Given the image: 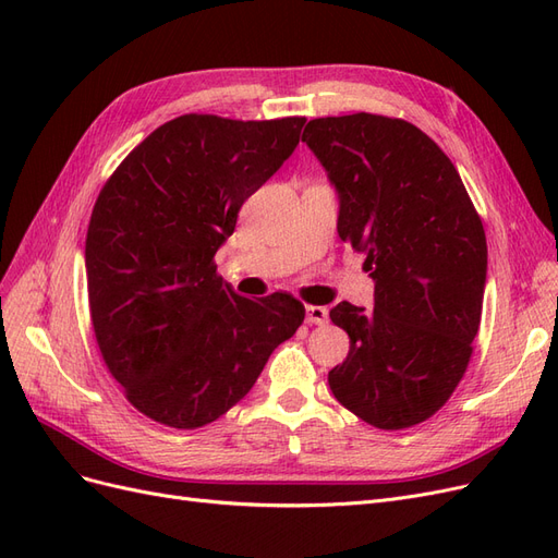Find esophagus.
Here are the masks:
<instances>
[{
    "mask_svg": "<svg viewBox=\"0 0 558 558\" xmlns=\"http://www.w3.org/2000/svg\"><path fill=\"white\" fill-rule=\"evenodd\" d=\"M305 314H307V324L310 326H324V324H328V310L326 307L310 305L305 310Z\"/></svg>",
    "mask_w": 558,
    "mask_h": 558,
    "instance_id": "34e87169",
    "label": "esophagus"
}]
</instances>
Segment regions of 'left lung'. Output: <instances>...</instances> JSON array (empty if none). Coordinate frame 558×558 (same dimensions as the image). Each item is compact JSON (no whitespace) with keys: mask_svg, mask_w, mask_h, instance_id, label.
<instances>
[{"mask_svg":"<svg viewBox=\"0 0 558 558\" xmlns=\"http://www.w3.org/2000/svg\"><path fill=\"white\" fill-rule=\"evenodd\" d=\"M340 199L337 234L365 251L375 307L340 302L347 361L332 396L365 424L400 430L459 386L480 330L486 238L451 160L416 125L375 113L314 118L302 132Z\"/></svg>","mask_w":558,"mask_h":558,"instance_id":"obj_1","label":"left lung"}]
</instances>
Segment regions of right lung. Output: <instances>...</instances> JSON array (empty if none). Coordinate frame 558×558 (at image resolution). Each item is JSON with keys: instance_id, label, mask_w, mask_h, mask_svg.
Segmentation results:
<instances>
[{"instance_id": "right-lung-1", "label": "right lung", "mask_w": 558, "mask_h": 558, "mask_svg": "<svg viewBox=\"0 0 558 558\" xmlns=\"http://www.w3.org/2000/svg\"><path fill=\"white\" fill-rule=\"evenodd\" d=\"M305 118L185 113L132 150L99 193L86 238L90 318L128 400L193 430L238 404L305 307L248 300L216 275L238 214L300 144Z\"/></svg>"}]
</instances>
